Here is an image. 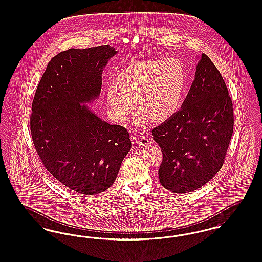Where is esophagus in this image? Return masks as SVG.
Returning <instances> with one entry per match:
<instances>
[{"instance_id": "1", "label": "esophagus", "mask_w": 262, "mask_h": 262, "mask_svg": "<svg viewBox=\"0 0 262 262\" xmlns=\"http://www.w3.org/2000/svg\"><path fill=\"white\" fill-rule=\"evenodd\" d=\"M135 142L140 146H146L150 143V139L145 136V135H139V136H136L135 138Z\"/></svg>"}]
</instances>
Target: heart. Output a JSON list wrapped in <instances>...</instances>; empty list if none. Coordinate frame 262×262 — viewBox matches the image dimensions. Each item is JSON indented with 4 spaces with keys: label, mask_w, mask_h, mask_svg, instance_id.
Returning <instances> with one entry per match:
<instances>
[{
    "label": "heart",
    "mask_w": 262,
    "mask_h": 262,
    "mask_svg": "<svg viewBox=\"0 0 262 262\" xmlns=\"http://www.w3.org/2000/svg\"><path fill=\"white\" fill-rule=\"evenodd\" d=\"M186 75L181 60L170 57L140 61L128 66L106 86V102L112 116L125 121L135 108V98L141 119L163 122L171 118L183 100Z\"/></svg>",
    "instance_id": "obj_1"
}]
</instances>
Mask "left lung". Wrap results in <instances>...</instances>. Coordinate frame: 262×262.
Returning a JSON list of instances; mask_svg holds the SVG:
<instances>
[{"label": "left lung", "mask_w": 262, "mask_h": 262, "mask_svg": "<svg viewBox=\"0 0 262 262\" xmlns=\"http://www.w3.org/2000/svg\"><path fill=\"white\" fill-rule=\"evenodd\" d=\"M234 115L229 90L211 59L202 54L182 108L151 134L162 151L159 182L187 193L209 182L225 162Z\"/></svg>", "instance_id": "1"}]
</instances>
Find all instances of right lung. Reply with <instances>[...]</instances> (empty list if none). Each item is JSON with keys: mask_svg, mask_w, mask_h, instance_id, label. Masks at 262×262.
<instances>
[{"mask_svg": "<svg viewBox=\"0 0 262 262\" xmlns=\"http://www.w3.org/2000/svg\"><path fill=\"white\" fill-rule=\"evenodd\" d=\"M115 49H69L47 65L33 98L31 133L48 172L70 191L108 189L132 148L126 127L97 117L82 103L98 97L102 72Z\"/></svg>", "mask_w": 262, "mask_h": 262, "instance_id": "1", "label": "right lung"}]
</instances>
